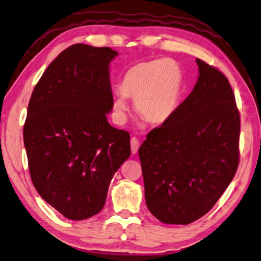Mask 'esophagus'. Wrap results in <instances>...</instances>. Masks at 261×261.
Returning <instances> with one entry per match:
<instances>
[{
	"label": "esophagus",
	"instance_id": "1",
	"mask_svg": "<svg viewBox=\"0 0 261 261\" xmlns=\"http://www.w3.org/2000/svg\"><path fill=\"white\" fill-rule=\"evenodd\" d=\"M130 143H131V151H132V153H134V154L137 153L138 152V149H139V140H138L136 137H134V138H131Z\"/></svg>",
	"mask_w": 261,
	"mask_h": 261
}]
</instances>
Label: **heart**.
<instances>
[{
	"instance_id": "heart-1",
	"label": "heart",
	"mask_w": 261,
	"mask_h": 261,
	"mask_svg": "<svg viewBox=\"0 0 261 261\" xmlns=\"http://www.w3.org/2000/svg\"><path fill=\"white\" fill-rule=\"evenodd\" d=\"M182 86L184 74L174 59L154 58L134 65L126 70L113 99L116 121L124 120L129 111L125 97H130L135 98V109L143 120L165 123L178 108Z\"/></svg>"
}]
</instances>
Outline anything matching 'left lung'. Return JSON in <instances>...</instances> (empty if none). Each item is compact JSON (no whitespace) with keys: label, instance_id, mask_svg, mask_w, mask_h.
<instances>
[{"label":"left lung","instance_id":"8db88e82","mask_svg":"<svg viewBox=\"0 0 261 261\" xmlns=\"http://www.w3.org/2000/svg\"><path fill=\"white\" fill-rule=\"evenodd\" d=\"M198 77L171 118L139 148L148 210L190 224L214 206L239 165L240 115L228 79L196 59Z\"/></svg>","mask_w":261,"mask_h":261}]
</instances>
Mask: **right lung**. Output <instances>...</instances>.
<instances>
[{"instance_id": "1", "label": "right lung", "mask_w": 261, "mask_h": 261, "mask_svg": "<svg viewBox=\"0 0 261 261\" xmlns=\"http://www.w3.org/2000/svg\"><path fill=\"white\" fill-rule=\"evenodd\" d=\"M118 51L76 43L48 66L32 92L23 127L30 176L69 220L97 214L110 181L131 153L130 135L110 125V63Z\"/></svg>"}]
</instances>
